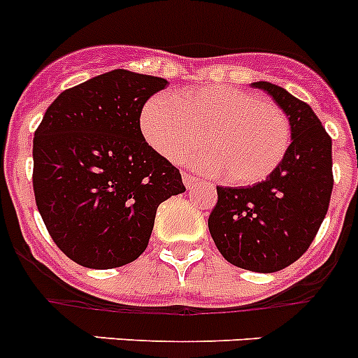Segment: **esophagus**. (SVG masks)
I'll use <instances>...</instances> for the list:
<instances>
[{"label":"esophagus","instance_id":"1","mask_svg":"<svg viewBox=\"0 0 358 358\" xmlns=\"http://www.w3.org/2000/svg\"><path fill=\"white\" fill-rule=\"evenodd\" d=\"M182 181H185V186H186V188H194V186L195 185H197V181H199V179H197V177H195V176H192V173H182Z\"/></svg>","mask_w":358,"mask_h":358}]
</instances>
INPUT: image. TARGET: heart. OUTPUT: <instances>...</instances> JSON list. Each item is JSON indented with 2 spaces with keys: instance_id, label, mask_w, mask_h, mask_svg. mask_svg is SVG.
Listing matches in <instances>:
<instances>
[{
  "instance_id": "obj_1",
  "label": "heart",
  "mask_w": 358,
  "mask_h": 358,
  "mask_svg": "<svg viewBox=\"0 0 358 358\" xmlns=\"http://www.w3.org/2000/svg\"><path fill=\"white\" fill-rule=\"evenodd\" d=\"M143 138L170 161L185 157L204 176H226L238 186L267 179L285 159L292 141L287 113L278 103L236 85L211 84L176 94L157 93L141 109Z\"/></svg>"
}]
</instances>
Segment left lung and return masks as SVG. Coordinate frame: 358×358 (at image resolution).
<instances>
[{
  "mask_svg": "<svg viewBox=\"0 0 358 358\" xmlns=\"http://www.w3.org/2000/svg\"><path fill=\"white\" fill-rule=\"evenodd\" d=\"M285 110L292 141L285 159L255 186H217L208 218L211 238L229 264L276 273L314 242L334 189L331 138L308 103L271 82H252Z\"/></svg>",
  "mask_w": 358,
  "mask_h": 358,
  "instance_id": "obj_1",
  "label": "left lung"
}]
</instances>
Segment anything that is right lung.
Masks as SVG:
<instances>
[{
  "mask_svg": "<svg viewBox=\"0 0 358 358\" xmlns=\"http://www.w3.org/2000/svg\"><path fill=\"white\" fill-rule=\"evenodd\" d=\"M169 82L113 69L62 91L34 136V194L50 236L82 267L115 268L147 249L181 173L145 141L140 116Z\"/></svg>",
  "mask_w": 358,
  "mask_h": 358,
  "instance_id": "right-lung-1",
  "label": "right lung"
}]
</instances>
